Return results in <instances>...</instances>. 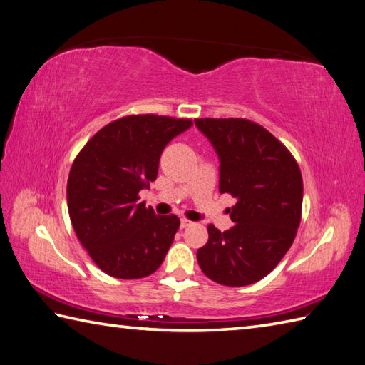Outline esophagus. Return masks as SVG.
Returning a JSON list of instances; mask_svg holds the SVG:
<instances>
[{"label":"esophagus","instance_id":"1","mask_svg":"<svg viewBox=\"0 0 365 365\" xmlns=\"http://www.w3.org/2000/svg\"><path fill=\"white\" fill-rule=\"evenodd\" d=\"M188 226H191V221L187 220V218H182V220H180V227L185 229V227H188Z\"/></svg>","mask_w":365,"mask_h":365}]
</instances>
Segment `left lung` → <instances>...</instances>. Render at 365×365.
Masks as SVG:
<instances>
[{"instance_id":"obj_1","label":"left lung","mask_w":365,"mask_h":365,"mask_svg":"<svg viewBox=\"0 0 365 365\" xmlns=\"http://www.w3.org/2000/svg\"><path fill=\"white\" fill-rule=\"evenodd\" d=\"M218 152L220 192L237 199L229 230L208 224L197 250L204 274L227 287L260 281L290 250L301 222L302 177L290 150L259 123L242 118L195 119Z\"/></svg>"}]
</instances>
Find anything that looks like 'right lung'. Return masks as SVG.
I'll use <instances>...</instances> for the list:
<instances>
[{
    "mask_svg": "<svg viewBox=\"0 0 365 365\" xmlns=\"http://www.w3.org/2000/svg\"><path fill=\"white\" fill-rule=\"evenodd\" d=\"M191 119L123 115L100 128L73 160L67 207L80 243L96 265L118 279H141L160 268L180 226L175 215H155L139 191L157 178L166 144Z\"/></svg>",
    "mask_w": 365,
    "mask_h": 365,
    "instance_id": "1",
    "label": "right lung"
}]
</instances>
